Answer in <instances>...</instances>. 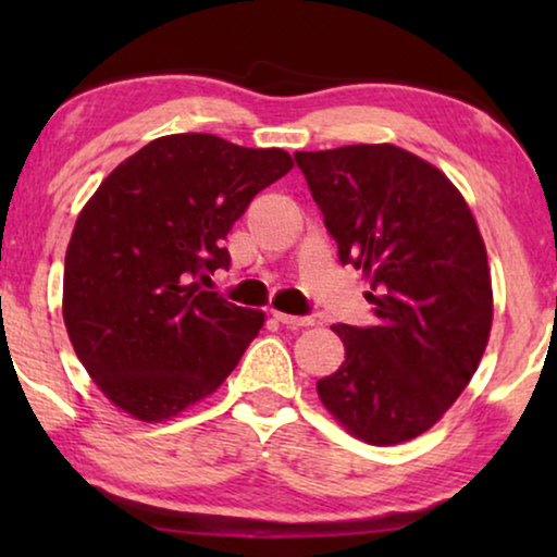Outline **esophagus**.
<instances>
[{
  "mask_svg": "<svg viewBox=\"0 0 557 557\" xmlns=\"http://www.w3.org/2000/svg\"><path fill=\"white\" fill-rule=\"evenodd\" d=\"M273 319L281 322L288 330H299V326H311L314 324V319L311 317H294V314H284V311H273Z\"/></svg>",
  "mask_w": 557,
  "mask_h": 557,
  "instance_id": "esophagus-1",
  "label": "esophagus"
}]
</instances>
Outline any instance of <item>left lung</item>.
Here are the masks:
<instances>
[{
	"mask_svg": "<svg viewBox=\"0 0 557 557\" xmlns=\"http://www.w3.org/2000/svg\"><path fill=\"white\" fill-rule=\"evenodd\" d=\"M294 157L377 317L364 330L332 326L345 362L319 380V400L364 444L421 436L463 393L490 342L492 276L476 220L438 166L393 144Z\"/></svg>",
	"mask_w": 557,
	"mask_h": 557,
	"instance_id": "left-lung-1",
	"label": "left lung"
}]
</instances>
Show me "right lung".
I'll list each match as a JSON object with an SVG mask.
<instances>
[{"instance_id": "right-lung-1", "label": "right lung", "mask_w": 557, "mask_h": 557, "mask_svg": "<svg viewBox=\"0 0 557 557\" xmlns=\"http://www.w3.org/2000/svg\"><path fill=\"white\" fill-rule=\"evenodd\" d=\"M292 166L284 149L170 134L124 159L83 205L65 250L63 319L119 410L170 421L231 375L265 314L200 284L231 265L227 231Z\"/></svg>"}]
</instances>
